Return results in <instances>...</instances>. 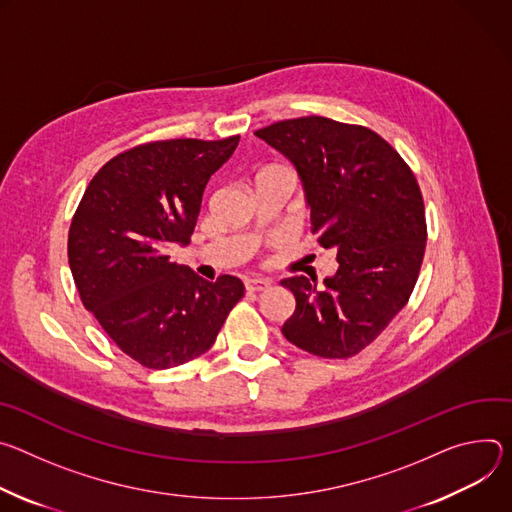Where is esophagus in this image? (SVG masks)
Returning a JSON list of instances; mask_svg holds the SVG:
<instances>
[{
	"mask_svg": "<svg viewBox=\"0 0 512 512\" xmlns=\"http://www.w3.org/2000/svg\"><path fill=\"white\" fill-rule=\"evenodd\" d=\"M270 287V280L268 278H248L246 280V289L250 293H260V291H266Z\"/></svg>",
	"mask_w": 512,
	"mask_h": 512,
	"instance_id": "obj_1",
	"label": "esophagus"
}]
</instances>
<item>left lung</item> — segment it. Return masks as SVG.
Here are the masks:
<instances>
[{
    "label": "left lung",
    "instance_id": "obj_1",
    "mask_svg": "<svg viewBox=\"0 0 512 512\" xmlns=\"http://www.w3.org/2000/svg\"><path fill=\"white\" fill-rule=\"evenodd\" d=\"M254 134L295 164L311 232L339 262L321 289L317 278L280 280L297 301L282 335L319 358H352L415 289L427 242L419 183L401 154L364 126L307 116Z\"/></svg>",
    "mask_w": 512,
    "mask_h": 512
}]
</instances>
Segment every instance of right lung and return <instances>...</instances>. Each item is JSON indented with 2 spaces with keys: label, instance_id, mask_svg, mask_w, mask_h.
Listing matches in <instances>:
<instances>
[{
  "label": "right lung",
  "instance_id": "1",
  "mask_svg": "<svg viewBox=\"0 0 512 512\" xmlns=\"http://www.w3.org/2000/svg\"><path fill=\"white\" fill-rule=\"evenodd\" d=\"M240 136L158 140L105 162L69 230V266L79 297L132 360L166 370L205 354L244 297V282L203 280L170 260L189 244L203 191Z\"/></svg>",
  "mask_w": 512,
  "mask_h": 512
}]
</instances>
